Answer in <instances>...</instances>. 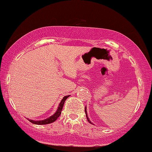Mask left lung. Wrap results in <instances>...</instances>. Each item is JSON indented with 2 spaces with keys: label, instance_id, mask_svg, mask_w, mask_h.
<instances>
[{
  "label": "left lung",
  "instance_id": "left-lung-1",
  "mask_svg": "<svg viewBox=\"0 0 152 152\" xmlns=\"http://www.w3.org/2000/svg\"><path fill=\"white\" fill-rule=\"evenodd\" d=\"M85 113H86V118H87V121H89V122L91 123V124H92V123H91V121H89V118H88V117H87V114H86V107H85Z\"/></svg>",
  "mask_w": 152,
  "mask_h": 152
}]
</instances>
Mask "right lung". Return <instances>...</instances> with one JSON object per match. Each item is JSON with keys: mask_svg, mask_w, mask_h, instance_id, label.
I'll use <instances>...</instances> for the list:
<instances>
[{"mask_svg": "<svg viewBox=\"0 0 152 152\" xmlns=\"http://www.w3.org/2000/svg\"><path fill=\"white\" fill-rule=\"evenodd\" d=\"M68 96H69V95H68V96H65L63 98V99H62V100H61V103H60L59 107H58L57 111H56V113H55V114L53 115H52L51 117H50L49 118H47V119L44 120V121H31V120H29V121L31 123H34V124H37V125H46V124H49V123H52L55 122V121H56V120H57L58 118H59L60 115H61V112H62L63 104H64L65 101L66 100V99H67Z\"/></svg>", "mask_w": 152, "mask_h": 152, "instance_id": "obj_1", "label": "right lung"}]
</instances>
